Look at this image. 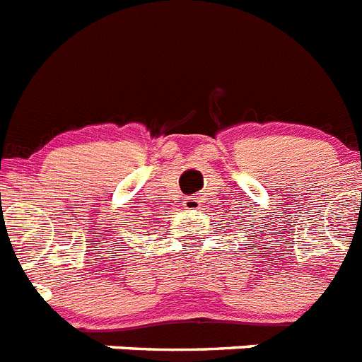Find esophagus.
Listing matches in <instances>:
<instances>
[{
	"instance_id": "esophagus-1",
	"label": "esophagus",
	"mask_w": 362,
	"mask_h": 362,
	"mask_svg": "<svg viewBox=\"0 0 362 362\" xmlns=\"http://www.w3.org/2000/svg\"><path fill=\"white\" fill-rule=\"evenodd\" d=\"M199 206H202V202L197 196H188L183 202V209H187V211H197Z\"/></svg>"
}]
</instances>
